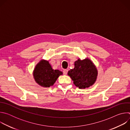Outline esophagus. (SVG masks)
Returning <instances> with one entry per match:
<instances>
[{
	"instance_id": "esophagus-1",
	"label": "esophagus",
	"mask_w": 130,
	"mask_h": 130,
	"mask_svg": "<svg viewBox=\"0 0 130 130\" xmlns=\"http://www.w3.org/2000/svg\"><path fill=\"white\" fill-rule=\"evenodd\" d=\"M68 69H64L63 70V73H64V75H67V73H68Z\"/></svg>"
}]
</instances>
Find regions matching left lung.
Wrapping results in <instances>:
<instances>
[{
  "mask_svg": "<svg viewBox=\"0 0 130 130\" xmlns=\"http://www.w3.org/2000/svg\"><path fill=\"white\" fill-rule=\"evenodd\" d=\"M97 75L96 68L88 59L83 60L78 59L75 62V68L68 72V75L73 81L74 84L81 89L89 87L93 84Z\"/></svg>",
  "mask_w": 130,
  "mask_h": 130,
  "instance_id": "left-lung-1",
  "label": "left lung"
}]
</instances>
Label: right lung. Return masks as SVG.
Masks as SVG:
<instances>
[{
  "label": "right lung",
  "instance_id": "1",
  "mask_svg": "<svg viewBox=\"0 0 130 130\" xmlns=\"http://www.w3.org/2000/svg\"><path fill=\"white\" fill-rule=\"evenodd\" d=\"M62 72L59 70H54L48 61L42 60L36 66L33 76L35 81L39 85L49 87L53 85Z\"/></svg>",
  "mask_w": 130,
  "mask_h": 130
}]
</instances>
